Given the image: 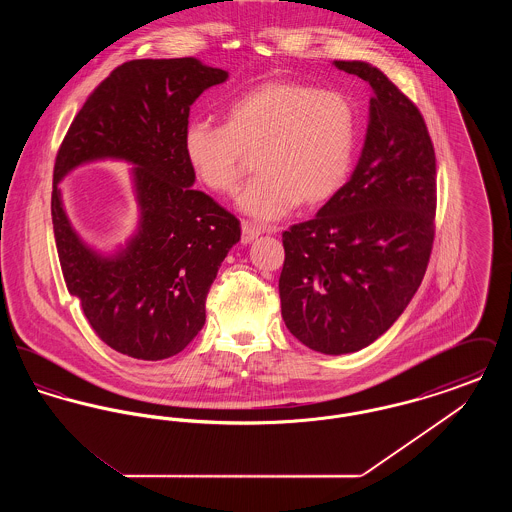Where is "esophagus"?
I'll return each instance as SVG.
<instances>
[{
    "label": "esophagus",
    "mask_w": 512,
    "mask_h": 512,
    "mask_svg": "<svg viewBox=\"0 0 512 512\" xmlns=\"http://www.w3.org/2000/svg\"><path fill=\"white\" fill-rule=\"evenodd\" d=\"M265 232V228H261L259 224L251 222V220H244L242 222V244H249L253 242L257 236H261Z\"/></svg>",
    "instance_id": "34e87169"
}]
</instances>
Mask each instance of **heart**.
<instances>
[{
	"label": "heart",
	"instance_id": "obj_1",
	"mask_svg": "<svg viewBox=\"0 0 512 512\" xmlns=\"http://www.w3.org/2000/svg\"><path fill=\"white\" fill-rule=\"evenodd\" d=\"M355 146L349 99L295 80L261 82L228 103L224 124L192 121L184 130L192 171L217 194H232L247 153L260 151L259 174L238 195L240 209L257 220L330 201L349 178Z\"/></svg>",
	"mask_w": 512,
	"mask_h": 512
}]
</instances>
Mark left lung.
Returning <instances> with one entry per match:
<instances>
[{"mask_svg": "<svg viewBox=\"0 0 512 512\" xmlns=\"http://www.w3.org/2000/svg\"><path fill=\"white\" fill-rule=\"evenodd\" d=\"M372 86L363 155L317 217L282 234L278 290L297 340L326 355L359 351L401 317L436 236V153L418 107L363 61H336Z\"/></svg>", "mask_w": 512, "mask_h": 512, "instance_id": "8db88e82", "label": "left lung"}]
</instances>
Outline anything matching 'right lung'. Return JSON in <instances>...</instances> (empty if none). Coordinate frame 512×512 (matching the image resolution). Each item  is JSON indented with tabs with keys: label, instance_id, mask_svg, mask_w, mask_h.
Wrapping results in <instances>:
<instances>
[{
	"label": "right lung",
	"instance_id": "obj_1",
	"mask_svg": "<svg viewBox=\"0 0 512 512\" xmlns=\"http://www.w3.org/2000/svg\"><path fill=\"white\" fill-rule=\"evenodd\" d=\"M228 73L194 57L134 59L119 65L84 101L53 167L51 220L67 290L101 341L142 361L180 353L205 324V301L240 220L194 190L184 155L190 105ZM134 162L141 230L107 260L79 242L56 184L94 158Z\"/></svg>",
	"mask_w": 512,
	"mask_h": 512
}]
</instances>
